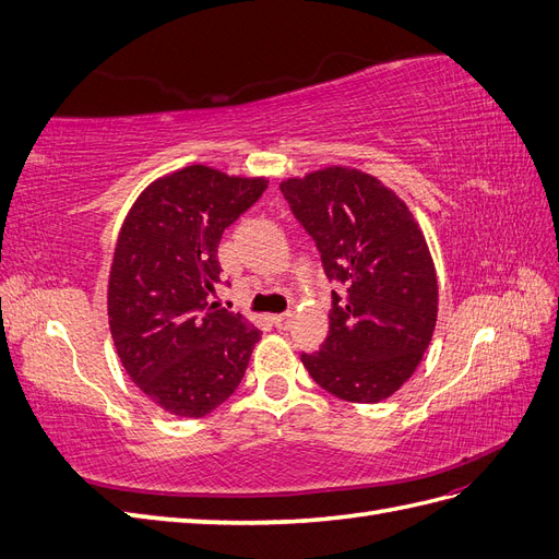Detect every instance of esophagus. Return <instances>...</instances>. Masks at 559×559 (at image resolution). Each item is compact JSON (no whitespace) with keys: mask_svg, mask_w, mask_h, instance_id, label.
<instances>
[{"mask_svg":"<svg viewBox=\"0 0 559 559\" xmlns=\"http://www.w3.org/2000/svg\"><path fill=\"white\" fill-rule=\"evenodd\" d=\"M270 321H273L275 329L289 331L292 324H294V314H292V312H286V314H273V317H270Z\"/></svg>","mask_w":559,"mask_h":559,"instance_id":"1","label":"esophagus"}]
</instances>
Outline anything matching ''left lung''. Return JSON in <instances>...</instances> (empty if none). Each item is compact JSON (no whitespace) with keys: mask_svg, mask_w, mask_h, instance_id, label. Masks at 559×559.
I'll return each instance as SVG.
<instances>
[{"mask_svg":"<svg viewBox=\"0 0 559 559\" xmlns=\"http://www.w3.org/2000/svg\"><path fill=\"white\" fill-rule=\"evenodd\" d=\"M321 253L333 292L329 335L300 354L312 380L349 403H378L408 382L431 343L438 280L408 205L361 170L331 165L280 183Z\"/></svg>","mask_w":559,"mask_h":559,"instance_id":"obj_1","label":"left lung"}]
</instances>
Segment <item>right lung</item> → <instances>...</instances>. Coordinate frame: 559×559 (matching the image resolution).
Segmentation results:
<instances>
[{"mask_svg": "<svg viewBox=\"0 0 559 559\" xmlns=\"http://www.w3.org/2000/svg\"><path fill=\"white\" fill-rule=\"evenodd\" d=\"M267 189L189 165L151 181L118 233L107 289L114 345L126 373L160 411L198 419L245 378L261 331L210 302L224 230Z\"/></svg>", "mask_w": 559, "mask_h": 559, "instance_id": "obj_1", "label": "right lung"}]
</instances>
